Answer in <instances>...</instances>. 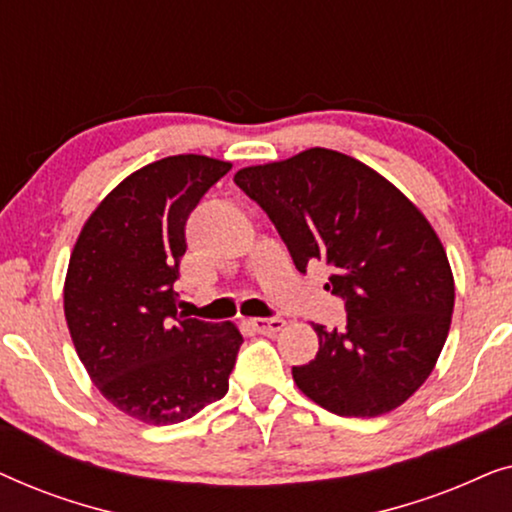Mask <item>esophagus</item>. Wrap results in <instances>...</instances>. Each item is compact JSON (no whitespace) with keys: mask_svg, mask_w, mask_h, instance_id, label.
<instances>
[{"mask_svg":"<svg viewBox=\"0 0 512 512\" xmlns=\"http://www.w3.org/2000/svg\"><path fill=\"white\" fill-rule=\"evenodd\" d=\"M251 328H254L256 333H263V335H275L277 331H282V328H284V319H282V317L251 319Z\"/></svg>","mask_w":512,"mask_h":512,"instance_id":"34e87169","label":"esophagus"}]
</instances>
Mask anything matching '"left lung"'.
<instances>
[{
  "mask_svg": "<svg viewBox=\"0 0 512 512\" xmlns=\"http://www.w3.org/2000/svg\"><path fill=\"white\" fill-rule=\"evenodd\" d=\"M235 184L282 235L300 272L331 268L326 289L347 324H314L319 352L293 366L307 398L340 417L398 408L436 366L454 310V279L424 214L368 165L331 149L244 167Z\"/></svg>",
  "mask_w": 512,
  "mask_h": 512,
  "instance_id": "1",
  "label": "left lung"
}]
</instances>
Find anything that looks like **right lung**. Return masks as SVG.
I'll return each instance as SVG.
<instances>
[{
	"label": "right lung",
	"instance_id": "1",
	"mask_svg": "<svg viewBox=\"0 0 512 512\" xmlns=\"http://www.w3.org/2000/svg\"><path fill=\"white\" fill-rule=\"evenodd\" d=\"M230 163L170 156L132 172L90 214L65 279V319L90 380L125 415L177 424L228 391L242 335L177 312L186 221Z\"/></svg>",
	"mask_w": 512,
	"mask_h": 512
}]
</instances>
